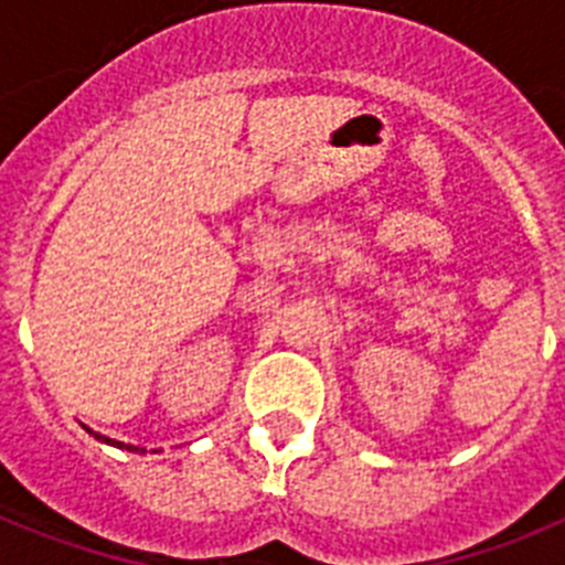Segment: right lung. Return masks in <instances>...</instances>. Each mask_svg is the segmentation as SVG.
Masks as SVG:
<instances>
[{
	"label": "right lung",
	"mask_w": 565,
	"mask_h": 565,
	"mask_svg": "<svg viewBox=\"0 0 565 565\" xmlns=\"http://www.w3.org/2000/svg\"><path fill=\"white\" fill-rule=\"evenodd\" d=\"M96 438H102V441L113 444V447H121V450H129V452H143V450H141V447H132V444H121V441H113V438H107V436H98V433H96Z\"/></svg>",
	"instance_id": "obj_1"
}]
</instances>
